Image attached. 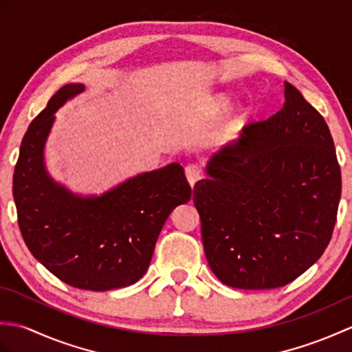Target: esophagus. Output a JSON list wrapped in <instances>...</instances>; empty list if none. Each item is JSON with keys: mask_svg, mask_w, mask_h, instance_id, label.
Listing matches in <instances>:
<instances>
[{"mask_svg": "<svg viewBox=\"0 0 352 352\" xmlns=\"http://www.w3.org/2000/svg\"><path fill=\"white\" fill-rule=\"evenodd\" d=\"M186 178H188L189 184L195 186L197 182H199L201 178H203V172H201V169L197 166V164H189V166H186Z\"/></svg>", "mask_w": 352, "mask_h": 352, "instance_id": "obj_1", "label": "esophagus"}]
</instances>
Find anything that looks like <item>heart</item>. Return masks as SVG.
<instances>
[{"label": "heart", "instance_id": "heart-1", "mask_svg": "<svg viewBox=\"0 0 352 352\" xmlns=\"http://www.w3.org/2000/svg\"><path fill=\"white\" fill-rule=\"evenodd\" d=\"M216 106H218L219 109H223V107H226L227 106V100L226 98H223V96H219V98L218 100H216ZM239 118H241V113H237L233 119H231V122H237L239 121Z\"/></svg>", "mask_w": 352, "mask_h": 352}]
</instances>
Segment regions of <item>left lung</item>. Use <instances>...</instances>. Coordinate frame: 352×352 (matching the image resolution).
<instances>
[{
  "label": "left lung",
  "instance_id": "left-lung-1",
  "mask_svg": "<svg viewBox=\"0 0 352 352\" xmlns=\"http://www.w3.org/2000/svg\"><path fill=\"white\" fill-rule=\"evenodd\" d=\"M284 104L213 154L193 188L208 266L236 289L286 286L330 243L342 193L325 119L284 81Z\"/></svg>",
  "mask_w": 352,
  "mask_h": 352
}]
</instances>
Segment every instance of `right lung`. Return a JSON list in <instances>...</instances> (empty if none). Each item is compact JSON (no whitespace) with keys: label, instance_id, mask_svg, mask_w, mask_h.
I'll list each match as a JSON object with an SVG mask.
<instances>
[{"label":"right lung","instance_id":"right-lung-1","mask_svg":"<svg viewBox=\"0 0 352 352\" xmlns=\"http://www.w3.org/2000/svg\"><path fill=\"white\" fill-rule=\"evenodd\" d=\"M85 91L71 83L51 96L22 139L13 199L24 242L37 261L72 287L104 292L139 281L168 216L190 201L180 163L142 172L101 195H78L45 166L54 113Z\"/></svg>","mask_w":352,"mask_h":352}]
</instances>
